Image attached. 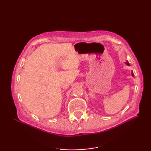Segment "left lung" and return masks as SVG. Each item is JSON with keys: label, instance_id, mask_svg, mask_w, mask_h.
<instances>
[{"label": "left lung", "instance_id": "1", "mask_svg": "<svg viewBox=\"0 0 151 151\" xmlns=\"http://www.w3.org/2000/svg\"><path fill=\"white\" fill-rule=\"evenodd\" d=\"M125 63H126V64H127V65H130V64H129V62H125ZM132 76H134V74H133V72H132Z\"/></svg>", "mask_w": 151, "mask_h": 151}]
</instances>
